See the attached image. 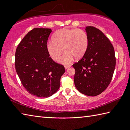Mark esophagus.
Masks as SVG:
<instances>
[{
  "instance_id": "34e87169",
  "label": "esophagus",
  "mask_w": 130,
  "mask_h": 130,
  "mask_svg": "<svg viewBox=\"0 0 130 130\" xmlns=\"http://www.w3.org/2000/svg\"><path fill=\"white\" fill-rule=\"evenodd\" d=\"M70 67V66H65L64 67L65 69H69Z\"/></svg>"
}]
</instances>
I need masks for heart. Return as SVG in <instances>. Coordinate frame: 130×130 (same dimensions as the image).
<instances>
[{
	"instance_id": "obj_1",
	"label": "heart",
	"mask_w": 130,
	"mask_h": 130,
	"mask_svg": "<svg viewBox=\"0 0 130 130\" xmlns=\"http://www.w3.org/2000/svg\"><path fill=\"white\" fill-rule=\"evenodd\" d=\"M89 45L87 32L80 29L63 28L55 33L52 40L47 44V51L51 59L55 61L60 56L63 48L66 51L58 60L61 64L67 65L74 60L84 56Z\"/></svg>"
}]
</instances>
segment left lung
Here are the masks:
<instances>
[{
    "mask_svg": "<svg viewBox=\"0 0 130 130\" xmlns=\"http://www.w3.org/2000/svg\"><path fill=\"white\" fill-rule=\"evenodd\" d=\"M89 45L84 56L73 65L75 70L74 80L79 92L96 96L106 90L112 78L116 66L113 46L100 30L85 27Z\"/></svg>",
    "mask_w": 130,
    "mask_h": 130,
    "instance_id": "obj_1",
    "label": "left lung"
}]
</instances>
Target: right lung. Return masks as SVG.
<instances>
[{
	"mask_svg": "<svg viewBox=\"0 0 130 130\" xmlns=\"http://www.w3.org/2000/svg\"><path fill=\"white\" fill-rule=\"evenodd\" d=\"M50 28H34L19 43L15 67L24 88L32 95L47 98L59 90L63 66L54 62L47 51Z\"/></svg>",
	"mask_w": 130,
	"mask_h": 130,
	"instance_id": "obj_1",
	"label": "right lung"
}]
</instances>
